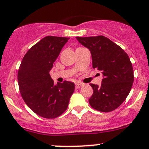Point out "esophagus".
<instances>
[{
  "instance_id": "esophagus-1",
  "label": "esophagus",
  "mask_w": 149,
  "mask_h": 149,
  "mask_svg": "<svg viewBox=\"0 0 149 149\" xmlns=\"http://www.w3.org/2000/svg\"><path fill=\"white\" fill-rule=\"evenodd\" d=\"M84 84H81V83H76V85H75V87H76V89H78V88H80L81 87H82Z\"/></svg>"
}]
</instances>
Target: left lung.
Listing matches in <instances>:
<instances>
[{
  "instance_id": "1",
  "label": "left lung",
  "mask_w": 149,
  "mask_h": 149,
  "mask_svg": "<svg viewBox=\"0 0 149 149\" xmlns=\"http://www.w3.org/2000/svg\"><path fill=\"white\" fill-rule=\"evenodd\" d=\"M92 57V66L102 73L100 86L90 84L93 90L91 106L102 112H110L121 105L131 91L134 71L130 58L120 47L103 36L76 37Z\"/></svg>"
}]
</instances>
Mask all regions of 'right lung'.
<instances>
[{
	"instance_id": "obj_1",
	"label": "right lung",
	"mask_w": 149,
	"mask_h": 149,
	"mask_svg": "<svg viewBox=\"0 0 149 149\" xmlns=\"http://www.w3.org/2000/svg\"><path fill=\"white\" fill-rule=\"evenodd\" d=\"M68 38L47 36L32 47L23 58L18 82L23 100L36 114L53 119L67 110L74 92L72 81L55 84L49 75Z\"/></svg>"
}]
</instances>
